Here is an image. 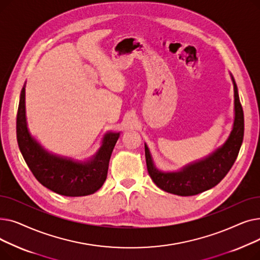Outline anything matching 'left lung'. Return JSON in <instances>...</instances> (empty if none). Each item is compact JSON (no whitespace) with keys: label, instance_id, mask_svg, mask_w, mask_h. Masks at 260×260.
I'll return each instance as SVG.
<instances>
[{"label":"left lung","instance_id":"1","mask_svg":"<svg viewBox=\"0 0 260 260\" xmlns=\"http://www.w3.org/2000/svg\"><path fill=\"white\" fill-rule=\"evenodd\" d=\"M231 79L234 85L233 128L226 141L211 155L189 163L178 171L163 172L156 168L151 152L144 143L147 171L159 188L178 196L197 195L217 185L233 167L243 140L244 120L238 88L232 74Z\"/></svg>","mask_w":260,"mask_h":260}]
</instances>
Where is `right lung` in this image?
Returning <instances> with one entry per match:
<instances>
[{
    "label": "right lung",
    "mask_w": 260,
    "mask_h": 260,
    "mask_svg": "<svg viewBox=\"0 0 260 260\" xmlns=\"http://www.w3.org/2000/svg\"><path fill=\"white\" fill-rule=\"evenodd\" d=\"M25 84L21 90L17 115V140L21 154L37 180L52 192L68 197L97 192L106 180L109 159L120 133L104 134L98 152L84 161L48 152L27 127Z\"/></svg>",
    "instance_id": "obj_1"
}]
</instances>
